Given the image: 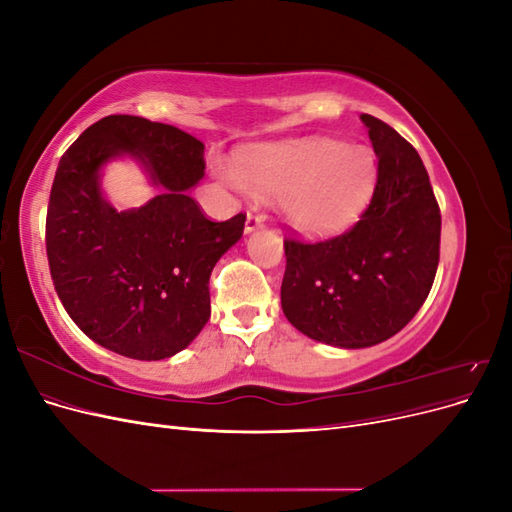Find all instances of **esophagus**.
<instances>
[{"label":"esophagus","instance_id":"1","mask_svg":"<svg viewBox=\"0 0 512 512\" xmlns=\"http://www.w3.org/2000/svg\"><path fill=\"white\" fill-rule=\"evenodd\" d=\"M262 226H265V215H260V213H247V218H245V235H252V232H256V230H260Z\"/></svg>","mask_w":512,"mask_h":512}]
</instances>
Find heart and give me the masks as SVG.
Instances as JSON below:
<instances>
[{"label":"heart","mask_w":512,"mask_h":512,"mask_svg":"<svg viewBox=\"0 0 512 512\" xmlns=\"http://www.w3.org/2000/svg\"><path fill=\"white\" fill-rule=\"evenodd\" d=\"M232 188L280 198L284 222L305 237H333L361 218L376 188V156L365 145L303 138L241 151Z\"/></svg>","instance_id":"b5f03b06"}]
</instances>
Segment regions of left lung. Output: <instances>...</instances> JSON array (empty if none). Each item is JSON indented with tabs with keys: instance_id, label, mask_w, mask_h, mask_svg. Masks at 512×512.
I'll return each instance as SVG.
<instances>
[{
	"instance_id": "left-lung-1",
	"label": "left lung",
	"mask_w": 512,
	"mask_h": 512,
	"mask_svg": "<svg viewBox=\"0 0 512 512\" xmlns=\"http://www.w3.org/2000/svg\"><path fill=\"white\" fill-rule=\"evenodd\" d=\"M361 121L378 158L361 220L329 241H284V316L316 342L348 350L376 346L416 316L438 271L442 226L416 149L384 121Z\"/></svg>"
}]
</instances>
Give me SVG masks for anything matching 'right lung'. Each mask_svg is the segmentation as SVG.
Here are the masks:
<instances>
[{"instance_id":"right-lung-1","label":"right lung","mask_w":512,"mask_h":512,"mask_svg":"<svg viewBox=\"0 0 512 512\" xmlns=\"http://www.w3.org/2000/svg\"><path fill=\"white\" fill-rule=\"evenodd\" d=\"M205 145L175 126L108 115L61 156L46 213V256L59 301L89 339L138 361L188 348L211 316V271L245 226L211 222L188 190ZM142 166L159 194L119 212L103 196L108 161Z\"/></svg>"}]
</instances>
